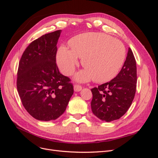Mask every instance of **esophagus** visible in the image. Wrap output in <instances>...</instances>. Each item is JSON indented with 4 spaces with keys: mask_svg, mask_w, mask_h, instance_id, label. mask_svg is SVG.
Here are the masks:
<instances>
[{
    "mask_svg": "<svg viewBox=\"0 0 158 158\" xmlns=\"http://www.w3.org/2000/svg\"><path fill=\"white\" fill-rule=\"evenodd\" d=\"M82 86H81V85H75L74 86V92H80V91L82 90Z\"/></svg>",
    "mask_w": 158,
    "mask_h": 158,
    "instance_id": "1",
    "label": "esophagus"
}]
</instances>
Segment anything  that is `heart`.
Segmentation results:
<instances>
[{
	"label": "heart",
	"instance_id": "1",
	"mask_svg": "<svg viewBox=\"0 0 158 158\" xmlns=\"http://www.w3.org/2000/svg\"><path fill=\"white\" fill-rule=\"evenodd\" d=\"M71 49L61 46L56 60L61 73L69 76L79 64L78 58L85 69L76 74L78 82H87L94 78L103 83L111 80L121 69L126 51L122 43L102 33L88 32L74 37L70 40Z\"/></svg>",
	"mask_w": 158,
	"mask_h": 158
}]
</instances>
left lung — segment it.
<instances>
[{"instance_id": "obj_1", "label": "left lung", "mask_w": 158, "mask_h": 158, "mask_svg": "<svg viewBox=\"0 0 158 158\" xmlns=\"http://www.w3.org/2000/svg\"><path fill=\"white\" fill-rule=\"evenodd\" d=\"M137 82L136 63L129 47L126 60L117 76L109 82L91 89V107L100 120L111 122L120 118L131 107Z\"/></svg>"}]
</instances>
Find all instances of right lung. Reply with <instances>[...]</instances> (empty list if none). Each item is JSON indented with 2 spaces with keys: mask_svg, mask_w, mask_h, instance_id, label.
I'll return each instance as SVG.
<instances>
[{
  "mask_svg": "<svg viewBox=\"0 0 158 158\" xmlns=\"http://www.w3.org/2000/svg\"><path fill=\"white\" fill-rule=\"evenodd\" d=\"M62 30L47 33L31 44L19 63L17 89L23 107L37 120L53 121L63 114L74 93L70 80L56 64Z\"/></svg>",
  "mask_w": 158,
  "mask_h": 158,
  "instance_id": "right-lung-1",
  "label": "right lung"
}]
</instances>
